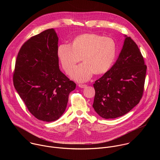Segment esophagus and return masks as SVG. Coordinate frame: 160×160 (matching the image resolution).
Here are the masks:
<instances>
[{
	"label": "esophagus",
	"mask_w": 160,
	"mask_h": 160,
	"mask_svg": "<svg viewBox=\"0 0 160 160\" xmlns=\"http://www.w3.org/2000/svg\"><path fill=\"white\" fill-rule=\"evenodd\" d=\"M78 87L80 88H85L87 87L86 84H78Z\"/></svg>",
	"instance_id": "obj_1"
}]
</instances>
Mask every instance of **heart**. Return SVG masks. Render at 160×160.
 Listing matches in <instances>:
<instances>
[{"mask_svg": "<svg viewBox=\"0 0 160 160\" xmlns=\"http://www.w3.org/2000/svg\"><path fill=\"white\" fill-rule=\"evenodd\" d=\"M117 52L113 38L95 33H85L77 37L71 45L60 44L57 56L63 70L70 73L82 59L84 62L74 68L71 77L78 82H85L94 73L101 75L112 66Z\"/></svg>", "mask_w": 160, "mask_h": 160, "instance_id": "b5f03b06", "label": "heart"}]
</instances>
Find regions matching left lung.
<instances>
[{
  "instance_id": "1",
  "label": "left lung",
  "mask_w": 160,
  "mask_h": 160,
  "mask_svg": "<svg viewBox=\"0 0 160 160\" xmlns=\"http://www.w3.org/2000/svg\"><path fill=\"white\" fill-rule=\"evenodd\" d=\"M125 37L116 62L94 84L92 106L105 119L125 115L139 104L143 94L147 66L138 45Z\"/></svg>"
}]
</instances>
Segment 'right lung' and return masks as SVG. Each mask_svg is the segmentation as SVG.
Wrapping results in <instances>:
<instances>
[{
  "mask_svg": "<svg viewBox=\"0 0 160 160\" xmlns=\"http://www.w3.org/2000/svg\"><path fill=\"white\" fill-rule=\"evenodd\" d=\"M58 37L53 28L31 37L16 58L14 86L28 111L38 120H57L64 113L68 96L76 87L59 70Z\"/></svg>",
  "mask_w": 160,
  "mask_h": 160,
  "instance_id": "1",
  "label": "right lung"
}]
</instances>
